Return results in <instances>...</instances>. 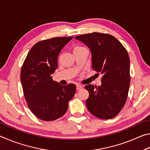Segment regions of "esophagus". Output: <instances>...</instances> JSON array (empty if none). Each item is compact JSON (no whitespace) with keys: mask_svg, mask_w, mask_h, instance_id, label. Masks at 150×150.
Here are the masks:
<instances>
[{"mask_svg":"<svg viewBox=\"0 0 150 150\" xmlns=\"http://www.w3.org/2000/svg\"><path fill=\"white\" fill-rule=\"evenodd\" d=\"M76 87H77V90H80L83 88V87L80 85H76Z\"/></svg>","mask_w":150,"mask_h":150,"instance_id":"esophagus-1","label":"esophagus"}]
</instances>
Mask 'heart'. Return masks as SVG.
<instances>
[{
    "label": "heart",
    "instance_id": "heart-1",
    "mask_svg": "<svg viewBox=\"0 0 150 150\" xmlns=\"http://www.w3.org/2000/svg\"><path fill=\"white\" fill-rule=\"evenodd\" d=\"M86 48L83 47H81V46H75L73 48V52H76V51H79V50H85Z\"/></svg>",
    "mask_w": 150,
    "mask_h": 150
}]
</instances>
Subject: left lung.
<instances>
[{"mask_svg": "<svg viewBox=\"0 0 150 150\" xmlns=\"http://www.w3.org/2000/svg\"><path fill=\"white\" fill-rule=\"evenodd\" d=\"M89 48L92 67L103 74L100 86L87 85L88 111L101 119H110L120 112L130 87V58L121 43L112 35L94 32L76 36Z\"/></svg>", "mask_w": 150, "mask_h": 150, "instance_id": "8db88e82", "label": "left lung"}]
</instances>
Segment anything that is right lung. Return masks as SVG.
<instances>
[{
  "label": "right lung",
  "mask_w": 150,
  "mask_h": 150,
  "mask_svg": "<svg viewBox=\"0 0 150 150\" xmlns=\"http://www.w3.org/2000/svg\"><path fill=\"white\" fill-rule=\"evenodd\" d=\"M73 38H54L36 43L22 65L20 80L25 99L32 113L42 120H55L65 115L75 94V85H60L52 77L61 50Z\"/></svg>",
  "instance_id": "right-lung-1"
}]
</instances>
